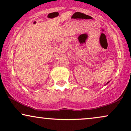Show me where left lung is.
<instances>
[{"instance_id":"left-lung-1","label":"left lung","mask_w":131,"mask_h":131,"mask_svg":"<svg viewBox=\"0 0 131 131\" xmlns=\"http://www.w3.org/2000/svg\"><path fill=\"white\" fill-rule=\"evenodd\" d=\"M108 83H109V82H107V84H107Z\"/></svg>"}]
</instances>
